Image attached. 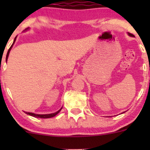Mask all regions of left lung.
I'll return each mask as SVG.
<instances>
[{
	"label": "left lung",
	"mask_w": 150,
	"mask_h": 150,
	"mask_svg": "<svg viewBox=\"0 0 150 150\" xmlns=\"http://www.w3.org/2000/svg\"><path fill=\"white\" fill-rule=\"evenodd\" d=\"M128 35H129L130 36H132V37H133V36H134V35H133V34H131V33H128Z\"/></svg>",
	"instance_id": "1"
}]
</instances>
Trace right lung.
I'll return each instance as SVG.
<instances>
[{"mask_svg": "<svg viewBox=\"0 0 150 150\" xmlns=\"http://www.w3.org/2000/svg\"><path fill=\"white\" fill-rule=\"evenodd\" d=\"M28 29H29V28H27L26 30H28ZM16 37L15 38H14V40H13V44L11 45V46L10 47V48H9V49H8V52H7V54H6V61H7V59H8V54H9V52H10L12 46H13V43H14L15 40H16ZM61 110H62V108L60 109L59 110H58V111H57V112H54V113H51V114H46V115H38V114H35V113H33V112H25L26 113V114L29 115H31V116H33V117H40V118H49V117H54V116L57 115L58 114V113L60 111H61Z\"/></svg>", "mask_w": 150, "mask_h": 150, "instance_id": "right-lung-1", "label": "right lung"}]
</instances>
